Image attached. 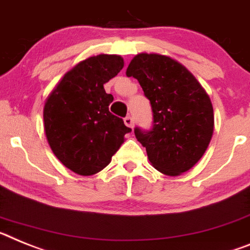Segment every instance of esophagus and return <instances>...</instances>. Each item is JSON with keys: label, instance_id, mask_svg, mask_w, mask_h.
<instances>
[{"label": "esophagus", "instance_id": "esophagus-1", "mask_svg": "<svg viewBox=\"0 0 250 250\" xmlns=\"http://www.w3.org/2000/svg\"><path fill=\"white\" fill-rule=\"evenodd\" d=\"M125 125H127V127H129V128H133V125H134L133 118H132V117H129V116L125 117Z\"/></svg>", "mask_w": 250, "mask_h": 250}]
</instances>
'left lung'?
<instances>
[{"label":"left lung","mask_w":250,"mask_h":250,"mask_svg":"<svg viewBox=\"0 0 250 250\" xmlns=\"http://www.w3.org/2000/svg\"><path fill=\"white\" fill-rule=\"evenodd\" d=\"M151 103V131L134 134L156 170L179 176L205 153L214 132V109L209 95L182 64L160 54H138L128 65Z\"/></svg>","instance_id":"obj_1"}]
</instances>
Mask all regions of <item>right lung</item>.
<instances>
[{
    "instance_id": "add662e5",
    "label": "right lung",
    "mask_w": 250,
    "mask_h": 250,
    "mask_svg": "<svg viewBox=\"0 0 250 250\" xmlns=\"http://www.w3.org/2000/svg\"><path fill=\"white\" fill-rule=\"evenodd\" d=\"M125 66L119 55L101 54L65 74L44 105L47 142L65 167L82 176L102 171L132 131L109 112L113 95L104 84Z\"/></svg>"
}]
</instances>
